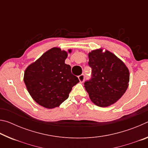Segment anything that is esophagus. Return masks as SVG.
I'll return each mask as SVG.
<instances>
[{
    "mask_svg": "<svg viewBox=\"0 0 148 148\" xmlns=\"http://www.w3.org/2000/svg\"><path fill=\"white\" fill-rule=\"evenodd\" d=\"M78 79L81 83H83V82H84V79H85V75L84 74L80 75V76H78Z\"/></svg>",
    "mask_w": 148,
    "mask_h": 148,
    "instance_id": "1",
    "label": "esophagus"
}]
</instances>
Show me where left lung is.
<instances>
[{
  "label": "left lung",
  "instance_id": "1",
  "mask_svg": "<svg viewBox=\"0 0 148 148\" xmlns=\"http://www.w3.org/2000/svg\"><path fill=\"white\" fill-rule=\"evenodd\" d=\"M99 48L88 53L92 77L84 83L92 102L100 107L114 104L124 95L129 87V71L116 55Z\"/></svg>",
  "mask_w": 148,
  "mask_h": 148
}]
</instances>
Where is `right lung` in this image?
Instances as JSON below:
<instances>
[{
  "mask_svg": "<svg viewBox=\"0 0 148 148\" xmlns=\"http://www.w3.org/2000/svg\"><path fill=\"white\" fill-rule=\"evenodd\" d=\"M72 49L52 47L27 67L23 80L34 101L48 109L58 107L68 99L72 87L79 82L64 63Z\"/></svg>",
  "mask_w": 148,
  "mask_h": 148,
  "instance_id": "obj_1",
  "label": "right lung"
}]
</instances>
